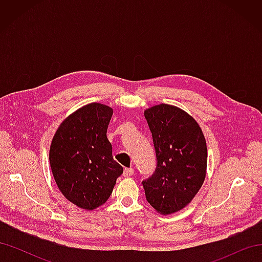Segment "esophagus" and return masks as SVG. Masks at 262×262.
I'll list each match as a JSON object with an SVG mask.
<instances>
[{
    "instance_id": "esophagus-1",
    "label": "esophagus",
    "mask_w": 262,
    "mask_h": 262,
    "mask_svg": "<svg viewBox=\"0 0 262 262\" xmlns=\"http://www.w3.org/2000/svg\"><path fill=\"white\" fill-rule=\"evenodd\" d=\"M133 172H134V169H133V168H125V169L123 170V176H124V177H130V176L133 175Z\"/></svg>"
}]
</instances>
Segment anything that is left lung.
Returning a JSON list of instances; mask_svg holds the SVG:
<instances>
[{"label":"left lung","instance_id":"8db88e82","mask_svg":"<svg viewBox=\"0 0 262 262\" xmlns=\"http://www.w3.org/2000/svg\"><path fill=\"white\" fill-rule=\"evenodd\" d=\"M157 167L143 188L147 202L163 215L186 208L207 176L208 149L195 119L179 107L160 104L144 110Z\"/></svg>","mask_w":262,"mask_h":262}]
</instances>
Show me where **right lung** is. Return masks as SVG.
<instances>
[{
	"mask_svg": "<svg viewBox=\"0 0 262 262\" xmlns=\"http://www.w3.org/2000/svg\"><path fill=\"white\" fill-rule=\"evenodd\" d=\"M113 114L107 105L87 104L61 122L51 141L49 161L55 184L70 202L87 211L108 200L123 172L107 139Z\"/></svg>",
	"mask_w": 262,
	"mask_h": 262,
	"instance_id": "add662e5",
	"label": "right lung"
}]
</instances>
